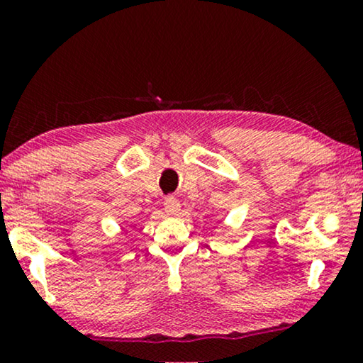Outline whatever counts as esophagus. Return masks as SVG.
I'll return each mask as SVG.
<instances>
[{
	"label": "esophagus",
	"instance_id": "1",
	"mask_svg": "<svg viewBox=\"0 0 363 363\" xmlns=\"http://www.w3.org/2000/svg\"><path fill=\"white\" fill-rule=\"evenodd\" d=\"M165 211L168 215H177L178 211H180V203H178L177 198L173 196H168L165 200Z\"/></svg>",
	"mask_w": 363,
	"mask_h": 363
}]
</instances>
